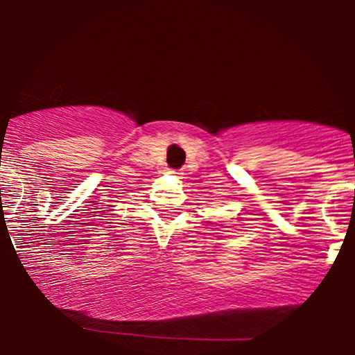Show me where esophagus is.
Here are the masks:
<instances>
[{
	"label": "esophagus",
	"mask_w": 355,
	"mask_h": 355,
	"mask_svg": "<svg viewBox=\"0 0 355 355\" xmlns=\"http://www.w3.org/2000/svg\"><path fill=\"white\" fill-rule=\"evenodd\" d=\"M166 173H170V175H173V177H180V170H166Z\"/></svg>",
	"instance_id": "1"
}]
</instances>
